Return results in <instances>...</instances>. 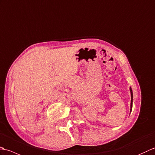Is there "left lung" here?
Here are the masks:
<instances>
[{
  "instance_id": "obj_1",
  "label": "left lung",
  "mask_w": 155,
  "mask_h": 155,
  "mask_svg": "<svg viewBox=\"0 0 155 155\" xmlns=\"http://www.w3.org/2000/svg\"><path fill=\"white\" fill-rule=\"evenodd\" d=\"M130 112H131L132 111V108H133V91L131 87H130Z\"/></svg>"
}]
</instances>
